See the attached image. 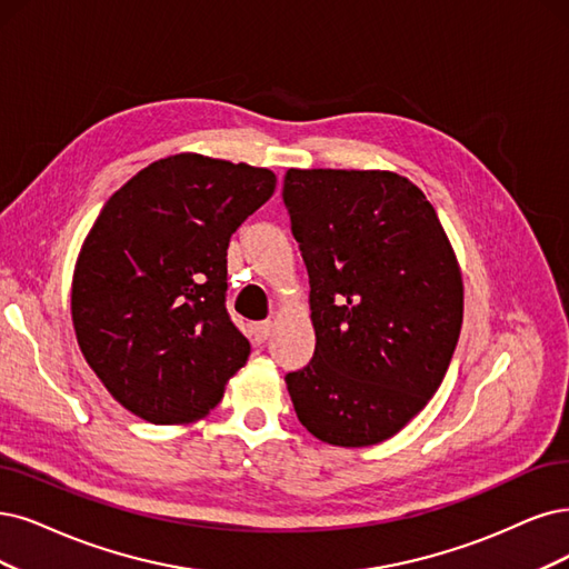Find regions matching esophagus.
<instances>
[{
    "mask_svg": "<svg viewBox=\"0 0 569 569\" xmlns=\"http://www.w3.org/2000/svg\"><path fill=\"white\" fill-rule=\"evenodd\" d=\"M269 335H271V323L269 321L252 326V342H256V345H264Z\"/></svg>",
    "mask_w": 569,
    "mask_h": 569,
    "instance_id": "obj_1",
    "label": "esophagus"
}]
</instances>
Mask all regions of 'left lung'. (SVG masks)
Returning a JSON list of instances; mask_svg holds the SVG:
<instances>
[{
    "instance_id": "obj_1",
    "label": "left lung",
    "mask_w": 569,
    "mask_h": 569,
    "mask_svg": "<svg viewBox=\"0 0 569 569\" xmlns=\"http://www.w3.org/2000/svg\"><path fill=\"white\" fill-rule=\"evenodd\" d=\"M292 237L309 271L317 349L286 385L302 427L368 448L425 410L465 317L452 243L425 192L393 171L288 168Z\"/></svg>"
}]
</instances>
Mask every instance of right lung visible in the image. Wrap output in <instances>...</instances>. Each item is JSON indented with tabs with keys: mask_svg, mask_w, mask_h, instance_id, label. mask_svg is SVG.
Returning <instances> with one entry per match:
<instances>
[{
	"mask_svg": "<svg viewBox=\"0 0 569 569\" xmlns=\"http://www.w3.org/2000/svg\"><path fill=\"white\" fill-rule=\"evenodd\" d=\"M269 168L182 152L102 206L72 273L83 359L117 403L152 425L213 410L250 345L224 309L227 246L269 201Z\"/></svg>",
	"mask_w": 569,
	"mask_h": 569,
	"instance_id": "add662e5",
	"label": "right lung"
}]
</instances>
